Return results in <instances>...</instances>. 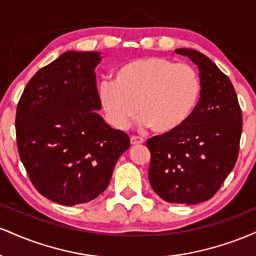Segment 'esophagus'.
I'll list each match as a JSON object with an SVG mask.
<instances>
[{"instance_id":"34e87169","label":"esophagus","mask_w":256,"mask_h":256,"mask_svg":"<svg viewBox=\"0 0 256 256\" xmlns=\"http://www.w3.org/2000/svg\"><path fill=\"white\" fill-rule=\"evenodd\" d=\"M144 142L142 137H138V136H132L131 137V144L132 146H138V144H142Z\"/></svg>"}]
</instances>
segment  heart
<instances>
[{"label":"heart","instance_id":"b5f03b06","mask_svg":"<svg viewBox=\"0 0 256 256\" xmlns=\"http://www.w3.org/2000/svg\"><path fill=\"white\" fill-rule=\"evenodd\" d=\"M198 72L189 64L162 56L137 58L102 82L98 98L110 122L125 130L140 110V124L167 134L189 120L201 98Z\"/></svg>","mask_w":256,"mask_h":256}]
</instances>
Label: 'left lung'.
<instances>
[{"label":"left lung","mask_w":256,"mask_h":256,"mask_svg":"<svg viewBox=\"0 0 256 256\" xmlns=\"http://www.w3.org/2000/svg\"><path fill=\"white\" fill-rule=\"evenodd\" d=\"M198 64L202 91L185 124L149 138V183L170 204H196L213 198L238 158L242 110L231 80L210 58L176 49Z\"/></svg>","instance_id":"1"}]
</instances>
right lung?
Returning a JSON list of instances; mask_svg holds the SVG:
<instances>
[{
    "label": "right lung",
    "instance_id": "1",
    "mask_svg": "<svg viewBox=\"0 0 256 256\" xmlns=\"http://www.w3.org/2000/svg\"><path fill=\"white\" fill-rule=\"evenodd\" d=\"M96 52H67L30 79L16 116L19 156L44 198L64 206L96 198L110 184L113 168L130 146L101 110Z\"/></svg>",
    "mask_w": 256,
    "mask_h": 256
}]
</instances>
